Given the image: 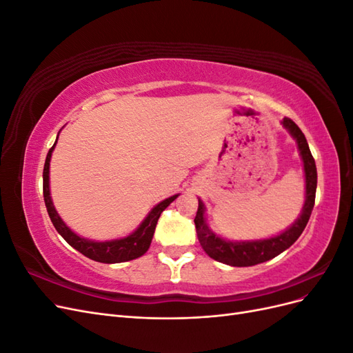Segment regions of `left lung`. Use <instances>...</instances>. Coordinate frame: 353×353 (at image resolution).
Here are the masks:
<instances>
[{"label":"left lung","instance_id":"left-lung-1","mask_svg":"<svg viewBox=\"0 0 353 353\" xmlns=\"http://www.w3.org/2000/svg\"><path fill=\"white\" fill-rule=\"evenodd\" d=\"M283 125L287 128L294 140L297 141L299 152L303 159V168H305V178H306V200L302 209V215L293 225L284 231L283 234L268 240H259V241H225L213 234L205 221V206L199 200V209L194 218L197 237L201 244L203 250H205L212 259L218 262L227 263L231 266H252L262 262L270 261L275 256L283 253L285 249L301 237L306 223L311 218V213L315 205V193H316V166L315 160L312 157L311 150L303 132L290 117H284Z\"/></svg>","mask_w":353,"mask_h":353}]
</instances>
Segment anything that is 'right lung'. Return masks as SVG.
Segmentation results:
<instances>
[{"mask_svg":"<svg viewBox=\"0 0 353 353\" xmlns=\"http://www.w3.org/2000/svg\"><path fill=\"white\" fill-rule=\"evenodd\" d=\"M54 145L50 148L46 159L44 172H42V179H44V184H42L44 187H42V190H44V201H46L48 216L52 222V225H54V228L57 230V232L72 245L73 249H77L83 256H87V258L101 263H119V262L132 261L143 256L148 250V248H150V243L153 239L156 223L159 221L160 213H162L170 203L178 197V194L160 201L159 205L148 213V216L143 221L141 225L137 228V231L131 234V236L121 240H112V241H91L87 239H81L79 236H77V234L72 232L66 227V223L61 221V218L57 215L54 206H52V201L50 197L48 172H50V159H51L52 150H54Z\"/></svg>","mask_w":353,"mask_h":353,"instance_id":"add662e5","label":"right lung"}]
</instances>
